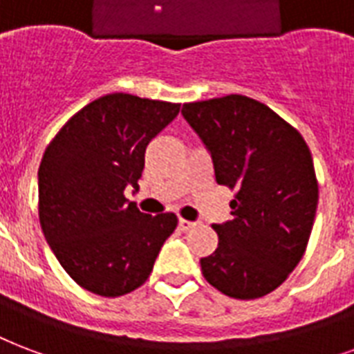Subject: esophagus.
<instances>
[{
	"mask_svg": "<svg viewBox=\"0 0 354 354\" xmlns=\"http://www.w3.org/2000/svg\"><path fill=\"white\" fill-rule=\"evenodd\" d=\"M178 225H180V228H182V230H191V228H195V223H191V221H185V219H180V223H178Z\"/></svg>",
	"mask_w": 354,
	"mask_h": 354,
	"instance_id": "1",
	"label": "esophagus"
}]
</instances>
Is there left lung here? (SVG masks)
Segmentation results:
<instances>
[{"label": "left lung", "instance_id": "obj_1", "mask_svg": "<svg viewBox=\"0 0 354 354\" xmlns=\"http://www.w3.org/2000/svg\"><path fill=\"white\" fill-rule=\"evenodd\" d=\"M212 152L215 182L236 191L232 221L213 225L219 245L202 258L209 284L234 299L277 290L304 256L319 187L312 153L291 124L243 94L183 104Z\"/></svg>", "mask_w": 354, "mask_h": 354}]
</instances>
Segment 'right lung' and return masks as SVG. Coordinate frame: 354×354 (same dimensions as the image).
<instances>
[{
	"instance_id": "right-lung-1",
	"label": "right lung",
	"mask_w": 354,
	"mask_h": 354,
	"mask_svg": "<svg viewBox=\"0 0 354 354\" xmlns=\"http://www.w3.org/2000/svg\"><path fill=\"white\" fill-rule=\"evenodd\" d=\"M180 104L113 93L75 113L46 148L39 167V219L68 277L100 297L131 293L148 280L161 245L178 225L128 202L139 187L148 142Z\"/></svg>"
}]
</instances>
